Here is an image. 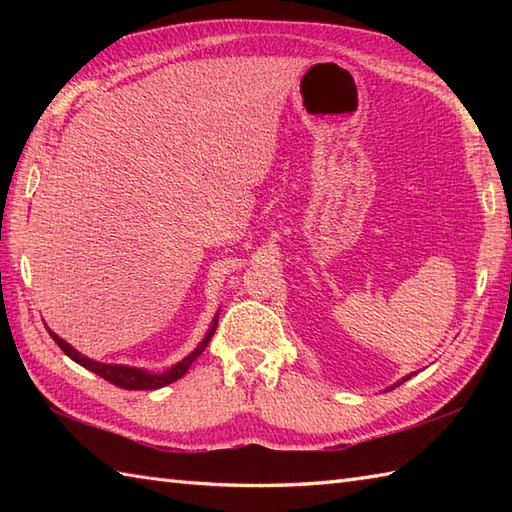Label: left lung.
<instances>
[{
	"label": "left lung",
	"mask_w": 512,
	"mask_h": 512,
	"mask_svg": "<svg viewBox=\"0 0 512 512\" xmlns=\"http://www.w3.org/2000/svg\"><path fill=\"white\" fill-rule=\"evenodd\" d=\"M409 378H411V374H409V376H405V378H402V380H398V383H396V385H391V387H389V389H394V387H398V385H402V383H405V380H409ZM389 389H387V391H389Z\"/></svg>",
	"instance_id": "left-lung-1"
}]
</instances>
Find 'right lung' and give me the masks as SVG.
Segmentation results:
<instances>
[{
    "mask_svg": "<svg viewBox=\"0 0 512 512\" xmlns=\"http://www.w3.org/2000/svg\"><path fill=\"white\" fill-rule=\"evenodd\" d=\"M215 328H217V314H215V319H213V323H211L209 332H206V336L200 341V345L195 347V350H193L189 356H184L180 363L169 367L167 372H162V374H151V372H145V369H140V367L110 365V363L92 361V358L83 356L81 352H76L70 343H65V341L61 339V336H57L52 330H48V332H50V336H52V341L57 343V345L61 347V350L72 358L74 363H79V365H83L85 369H90V372L99 374V376L105 378V380H110L112 385L121 387V389H160V387H165V385L173 383V380H178V378H182L184 374H187V369L191 367V363L206 350V345H209L211 336L215 334Z\"/></svg>",
    "mask_w": 512,
    "mask_h": 512,
    "instance_id": "right-lung-1",
    "label": "right lung"
}]
</instances>
